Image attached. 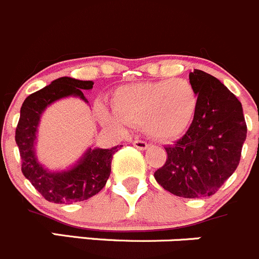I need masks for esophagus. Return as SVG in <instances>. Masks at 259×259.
<instances>
[{
    "label": "esophagus",
    "instance_id": "34e87169",
    "mask_svg": "<svg viewBox=\"0 0 259 259\" xmlns=\"http://www.w3.org/2000/svg\"><path fill=\"white\" fill-rule=\"evenodd\" d=\"M132 145L135 146V147H137L138 150H146V148L148 147V143L145 142V141H141V140H135L132 142Z\"/></svg>",
    "mask_w": 259,
    "mask_h": 259
}]
</instances>
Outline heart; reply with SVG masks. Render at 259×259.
I'll use <instances>...</instances> for the list:
<instances>
[{"label":"heart","instance_id":"b5f03b06","mask_svg":"<svg viewBox=\"0 0 259 259\" xmlns=\"http://www.w3.org/2000/svg\"><path fill=\"white\" fill-rule=\"evenodd\" d=\"M198 92L185 79H165L118 89L113 111L99 109L102 122L114 128L143 126L150 137L171 141L190 127L198 111Z\"/></svg>","mask_w":259,"mask_h":259}]
</instances>
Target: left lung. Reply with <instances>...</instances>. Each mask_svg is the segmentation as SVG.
Returning a JSON list of instances; mask_svg holds the SVG:
<instances>
[{"mask_svg": "<svg viewBox=\"0 0 259 259\" xmlns=\"http://www.w3.org/2000/svg\"><path fill=\"white\" fill-rule=\"evenodd\" d=\"M198 111L185 135L165 147L167 160L155 172L165 190L186 199L215 194L238 167L247 137L242 103L217 78L194 69Z\"/></svg>", "mask_w": 259, "mask_h": 259, "instance_id": "1", "label": "left lung"}]
</instances>
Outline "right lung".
I'll use <instances>...</instances> for the list:
<instances>
[{
	"label": "right lung",
	"mask_w": 259,
	"mask_h": 259,
	"mask_svg": "<svg viewBox=\"0 0 259 259\" xmlns=\"http://www.w3.org/2000/svg\"><path fill=\"white\" fill-rule=\"evenodd\" d=\"M93 84L92 80H78L63 76L30 94L22 103L15 135L21 157V171L32 186L50 203L71 204L88 200L104 188L111 175L112 158L119 150L118 146L111 150L89 148L73 168L61 172H49L35 157L34 143L44 109L53 102L68 96L79 97L88 102L83 91L92 89Z\"/></svg>",
	"instance_id": "obj_1"
}]
</instances>
